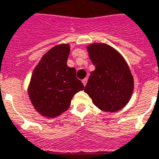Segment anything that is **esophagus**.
<instances>
[{"instance_id": "34e87169", "label": "esophagus", "mask_w": 159, "mask_h": 159, "mask_svg": "<svg viewBox=\"0 0 159 159\" xmlns=\"http://www.w3.org/2000/svg\"><path fill=\"white\" fill-rule=\"evenodd\" d=\"M87 78H85V79H84V80H82V83H83V84H84V86H85V85H86V83H87Z\"/></svg>"}]
</instances>
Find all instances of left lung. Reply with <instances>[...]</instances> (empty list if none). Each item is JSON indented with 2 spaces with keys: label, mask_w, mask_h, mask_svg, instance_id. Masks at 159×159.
I'll return each instance as SVG.
<instances>
[{
  "label": "left lung",
  "mask_w": 159,
  "mask_h": 159,
  "mask_svg": "<svg viewBox=\"0 0 159 159\" xmlns=\"http://www.w3.org/2000/svg\"><path fill=\"white\" fill-rule=\"evenodd\" d=\"M95 70L91 73L84 92L99 109L115 113L125 107L134 91V79L120 53L105 43L87 46Z\"/></svg>",
  "instance_id": "1"
}]
</instances>
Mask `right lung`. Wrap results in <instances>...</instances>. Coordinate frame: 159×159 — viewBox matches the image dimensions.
I'll list each match as a JSON object with an SVG mask.
<instances>
[{"label": "right lung", "mask_w": 159, "mask_h": 159, "mask_svg": "<svg viewBox=\"0 0 159 159\" xmlns=\"http://www.w3.org/2000/svg\"><path fill=\"white\" fill-rule=\"evenodd\" d=\"M69 44H60L43 55L34 68L28 93L40 115L55 118L68 110L73 97L84 86L76 78L75 68L67 65Z\"/></svg>", "instance_id": "obj_1"}]
</instances>
